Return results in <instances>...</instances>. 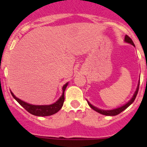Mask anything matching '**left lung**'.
Segmentation results:
<instances>
[{
    "instance_id": "1",
    "label": "left lung",
    "mask_w": 147,
    "mask_h": 147,
    "mask_svg": "<svg viewBox=\"0 0 147 147\" xmlns=\"http://www.w3.org/2000/svg\"><path fill=\"white\" fill-rule=\"evenodd\" d=\"M124 41H125L126 42H128V43H130L131 45H132L134 47H135V45H134V42H133L132 40L131 39V38H129V37L128 36V35H126L125 38H124ZM139 84H138L137 85V90H136L135 92H134V95H133L132 98L131 99V100H129L128 102H127V104H125V105H124L123 106L120 107H118V108H116V109H111V110H103V109H99V108L93 106V105H92L88 101H87V103H88L89 106L90 107L92 108V109H94V111H96V112H99V113L102 114V115H106V116H115V115H119V113H121V112H123V111L124 110V109H127V107H128L129 105H131V104L133 103L134 101V100H135L136 97H137V93H138V91H139Z\"/></svg>"
}]
</instances>
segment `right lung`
<instances>
[{"label":"right lung","instance_id":"right-lung-1","mask_svg":"<svg viewBox=\"0 0 147 147\" xmlns=\"http://www.w3.org/2000/svg\"><path fill=\"white\" fill-rule=\"evenodd\" d=\"M68 82H67L63 87V94L61 97L59 98V100L55 103L52 104V105H30V104L27 103L26 102H23V100H20L18 97L13 94V93L10 91L12 96L13 98L16 100L24 109H26L29 113L32 114V115H35V116L38 117H46V116H50L54 114L57 113L59 110L63 107V103L65 101V91L66 89L67 86Z\"/></svg>","mask_w":147,"mask_h":147}]
</instances>
